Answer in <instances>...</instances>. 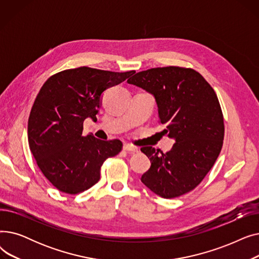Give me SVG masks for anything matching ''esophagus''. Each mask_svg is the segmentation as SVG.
Returning a JSON list of instances; mask_svg holds the SVG:
<instances>
[{"label": "esophagus", "mask_w": 259, "mask_h": 259, "mask_svg": "<svg viewBox=\"0 0 259 259\" xmlns=\"http://www.w3.org/2000/svg\"><path fill=\"white\" fill-rule=\"evenodd\" d=\"M124 150L127 151V152H129V153H135V152L139 151V149H138L137 147L132 146V145L125 144V145H124Z\"/></svg>", "instance_id": "esophagus-1"}]
</instances>
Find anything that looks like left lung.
<instances>
[{
    "label": "left lung",
    "instance_id": "left-lung-1",
    "mask_svg": "<svg viewBox=\"0 0 259 259\" xmlns=\"http://www.w3.org/2000/svg\"><path fill=\"white\" fill-rule=\"evenodd\" d=\"M155 98L158 122L175 140L169 152L143 147L151 160L143 184L162 198H175L194 190L219 157L225 137L224 115L214 89L192 68H151L130 77Z\"/></svg>",
    "mask_w": 259,
    "mask_h": 259
}]
</instances>
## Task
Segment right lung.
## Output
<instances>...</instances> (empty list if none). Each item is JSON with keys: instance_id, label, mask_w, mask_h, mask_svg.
Instances as JSON below:
<instances>
[{"instance_id": "right-lung-1", "label": "right lung", "mask_w": 259, "mask_h": 259, "mask_svg": "<svg viewBox=\"0 0 259 259\" xmlns=\"http://www.w3.org/2000/svg\"><path fill=\"white\" fill-rule=\"evenodd\" d=\"M135 71L114 72L81 66L51 75L38 91L28 119L35 162L59 191L75 195L101 179L104 161L122 149L119 140L83 135L87 117L97 119L102 93Z\"/></svg>"}]
</instances>
